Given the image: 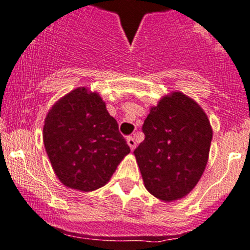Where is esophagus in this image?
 <instances>
[{
    "label": "esophagus",
    "mask_w": 250,
    "mask_h": 250,
    "mask_svg": "<svg viewBox=\"0 0 250 250\" xmlns=\"http://www.w3.org/2000/svg\"><path fill=\"white\" fill-rule=\"evenodd\" d=\"M126 142H127L128 146H130L131 150H135V148H136V141H135V138L132 137V136H128V137L126 138Z\"/></svg>",
    "instance_id": "34e87169"
}]
</instances>
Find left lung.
I'll use <instances>...</instances> for the list:
<instances>
[{"label": "left lung", "mask_w": 250, "mask_h": 250, "mask_svg": "<svg viewBox=\"0 0 250 250\" xmlns=\"http://www.w3.org/2000/svg\"><path fill=\"white\" fill-rule=\"evenodd\" d=\"M133 154L146 189L161 201L189 194L208 161L213 131L203 109L179 91L164 96L144 120Z\"/></svg>", "instance_id": "8db88e82"}]
</instances>
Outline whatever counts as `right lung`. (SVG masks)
Instances as JSON below:
<instances>
[{
	"label": "right lung",
	"mask_w": 250,
	"mask_h": 250,
	"mask_svg": "<svg viewBox=\"0 0 250 250\" xmlns=\"http://www.w3.org/2000/svg\"><path fill=\"white\" fill-rule=\"evenodd\" d=\"M43 142L60 182L81 191L107 184L130 153L106 104L86 87L72 90L51 107L43 127Z\"/></svg>",
	"instance_id": "1"
}]
</instances>
